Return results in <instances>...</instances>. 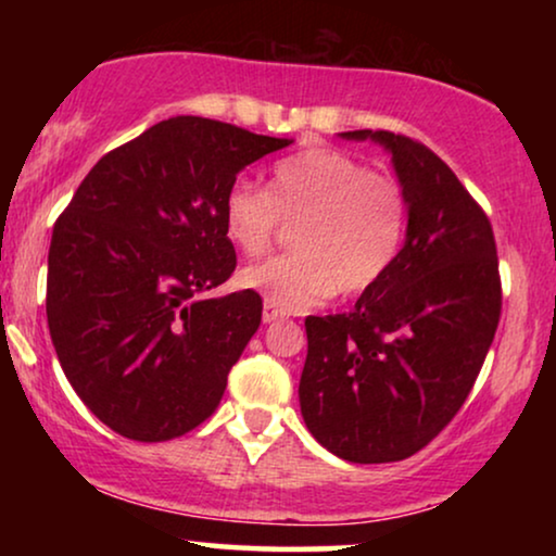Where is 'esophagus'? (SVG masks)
<instances>
[{
  "mask_svg": "<svg viewBox=\"0 0 556 556\" xmlns=\"http://www.w3.org/2000/svg\"><path fill=\"white\" fill-rule=\"evenodd\" d=\"M278 318H286V311L273 306V303H263V324H273Z\"/></svg>",
  "mask_w": 556,
  "mask_h": 556,
  "instance_id": "34e87169",
  "label": "esophagus"
}]
</instances>
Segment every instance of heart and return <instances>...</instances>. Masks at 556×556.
Returning a JSON list of instances; mask_svg holds the SVG:
<instances>
[{
    "mask_svg": "<svg viewBox=\"0 0 556 556\" xmlns=\"http://www.w3.org/2000/svg\"><path fill=\"white\" fill-rule=\"evenodd\" d=\"M283 223H295L291 253L248 265L238 280L280 311H303L333 293H367L390 273L405 240L407 200L387 174L344 151L311 147L280 159L268 189L240 177L225 192V238L242 255H263Z\"/></svg>",
    "mask_w": 556,
    "mask_h": 556,
    "instance_id": "1",
    "label": "heart"
}]
</instances>
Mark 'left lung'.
I'll return each mask as SVG.
<instances>
[{
	"mask_svg": "<svg viewBox=\"0 0 556 556\" xmlns=\"http://www.w3.org/2000/svg\"><path fill=\"white\" fill-rule=\"evenodd\" d=\"M392 154L407 240L390 273L349 314L308 316L301 415L349 463L422 451L458 415L501 318L493 227L451 166L392 131H346Z\"/></svg>",
	"mask_w": 556,
	"mask_h": 556,
	"instance_id": "1",
	"label": "left lung"
}]
</instances>
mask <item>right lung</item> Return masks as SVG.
Listing matches in <instances>:
<instances>
[{"mask_svg":"<svg viewBox=\"0 0 556 556\" xmlns=\"http://www.w3.org/2000/svg\"><path fill=\"white\" fill-rule=\"evenodd\" d=\"M291 139L200 116L166 118L113 149L52 230L48 326L60 367L118 435L162 443L207 420L261 326L232 276L223 200L238 172Z\"/></svg>","mask_w":556,"mask_h":556,"instance_id":"right-lung-1","label":"right lung"}]
</instances>
